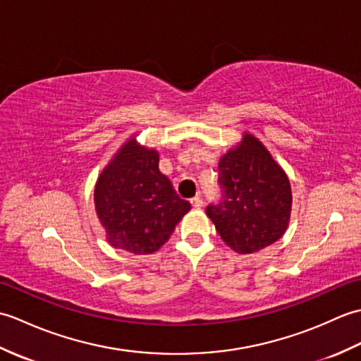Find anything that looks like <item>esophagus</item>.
<instances>
[{
    "mask_svg": "<svg viewBox=\"0 0 361 361\" xmlns=\"http://www.w3.org/2000/svg\"><path fill=\"white\" fill-rule=\"evenodd\" d=\"M190 204H192L195 209L202 208V206H203V198H202L200 195H197V197H194V198H190Z\"/></svg>",
    "mask_w": 361,
    "mask_h": 361,
    "instance_id": "obj_1",
    "label": "esophagus"
}]
</instances>
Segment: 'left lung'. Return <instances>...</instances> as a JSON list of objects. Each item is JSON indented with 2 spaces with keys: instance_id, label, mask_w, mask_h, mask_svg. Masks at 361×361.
<instances>
[{
  "instance_id": "8db88e82",
  "label": "left lung",
  "mask_w": 361,
  "mask_h": 361,
  "mask_svg": "<svg viewBox=\"0 0 361 361\" xmlns=\"http://www.w3.org/2000/svg\"><path fill=\"white\" fill-rule=\"evenodd\" d=\"M219 185L221 202L206 214L229 248L251 255L281 239L291 212L290 181L256 136L245 133L220 158Z\"/></svg>"
}]
</instances>
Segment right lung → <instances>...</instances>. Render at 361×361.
<instances>
[{
	"instance_id": "1",
	"label": "right lung",
	"mask_w": 361,
	"mask_h": 361,
	"mask_svg": "<svg viewBox=\"0 0 361 361\" xmlns=\"http://www.w3.org/2000/svg\"><path fill=\"white\" fill-rule=\"evenodd\" d=\"M158 163V152L142 147L133 136L97 178L94 206L111 247L152 255L190 209Z\"/></svg>"
}]
</instances>
